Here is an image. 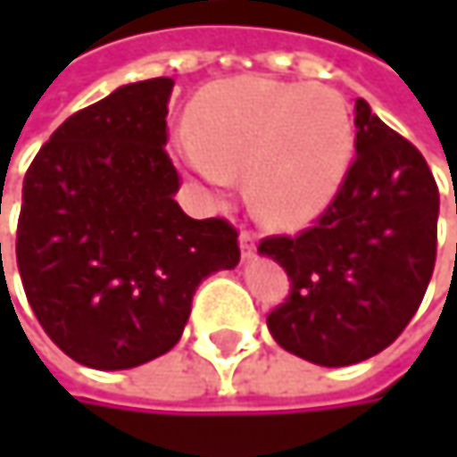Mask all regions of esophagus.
Returning <instances> with one entry per match:
<instances>
[{
    "mask_svg": "<svg viewBox=\"0 0 457 457\" xmlns=\"http://www.w3.org/2000/svg\"><path fill=\"white\" fill-rule=\"evenodd\" d=\"M240 251H243V256L248 259V256H253V251H256V237H253V232L251 229H240Z\"/></svg>",
    "mask_w": 457,
    "mask_h": 457,
    "instance_id": "esophagus-1",
    "label": "esophagus"
}]
</instances>
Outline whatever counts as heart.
<instances>
[{"mask_svg":"<svg viewBox=\"0 0 457 457\" xmlns=\"http://www.w3.org/2000/svg\"><path fill=\"white\" fill-rule=\"evenodd\" d=\"M354 142L352 111L333 87L237 76L193 100L177 153L214 193L243 171L251 214L270 228L296 229L318 220L341 190Z\"/></svg>","mask_w":457,"mask_h":457,"instance_id":"obj_1","label":"heart"}]
</instances>
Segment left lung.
<instances>
[{
  "label": "left lung",
  "mask_w": 457,
  "mask_h": 457,
  "mask_svg": "<svg viewBox=\"0 0 457 457\" xmlns=\"http://www.w3.org/2000/svg\"><path fill=\"white\" fill-rule=\"evenodd\" d=\"M354 127L357 155L318 225L259 243L291 278V294L267 315L272 338L325 368L384 352L418 312L436 259L428 163L362 97Z\"/></svg>",
  "instance_id": "1"
}]
</instances>
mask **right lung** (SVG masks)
Listing matches in <instances>:
<instances>
[{"instance_id": "right-lung-1", "label": "right lung", "mask_w": 457, "mask_h": 457, "mask_svg": "<svg viewBox=\"0 0 457 457\" xmlns=\"http://www.w3.org/2000/svg\"><path fill=\"white\" fill-rule=\"evenodd\" d=\"M174 79L124 84L65 119L23 179L18 270L46 336L127 370L166 354L204 278L240 262L225 220H190L163 150ZM2 259V245H0Z\"/></svg>"}]
</instances>
